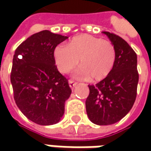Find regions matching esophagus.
<instances>
[{"label":"esophagus","instance_id":"obj_1","mask_svg":"<svg viewBox=\"0 0 151 151\" xmlns=\"http://www.w3.org/2000/svg\"><path fill=\"white\" fill-rule=\"evenodd\" d=\"M76 85H77V83L76 82H75L74 81H72V80H70L69 81V86H70V87L71 88V89H74L76 86Z\"/></svg>","mask_w":151,"mask_h":151}]
</instances>
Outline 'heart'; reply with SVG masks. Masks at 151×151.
<instances>
[{
	"label": "heart",
	"mask_w": 151,
	"mask_h": 151,
	"mask_svg": "<svg viewBox=\"0 0 151 151\" xmlns=\"http://www.w3.org/2000/svg\"><path fill=\"white\" fill-rule=\"evenodd\" d=\"M81 66L75 74L81 78L100 81L113 70L116 52L113 44L89 34L73 38L69 45L58 44L54 50V60L61 73L69 72L79 62Z\"/></svg>",
	"instance_id": "b5f03b06"
}]
</instances>
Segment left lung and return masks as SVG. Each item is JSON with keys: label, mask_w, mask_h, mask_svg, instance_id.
Returning a JSON list of instances; mask_svg holds the SVG:
<instances>
[{"label": "left lung", "mask_w": 151, "mask_h": 151, "mask_svg": "<svg viewBox=\"0 0 151 151\" xmlns=\"http://www.w3.org/2000/svg\"><path fill=\"white\" fill-rule=\"evenodd\" d=\"M116 59L111 73L96 85H88L90 93L86 109L91 121L97 125L119 122L133 107L137 95L139 73L137 55L124 39L109 32Z\"/></svg>", "instance_id": "8db88e82"}]
</instances>
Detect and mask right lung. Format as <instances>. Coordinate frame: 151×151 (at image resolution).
Wrapping results in <instances>:
<instances>
[{"instance_id": "right-lung-1", "label": "right lung", "mask_w": 151, "mask_h": 151, "mask_svg": "<svg viewBox=\"0 0 151 151\" xmlns=\"http://www.w3.org/2000/svg\"><path fill=\"white\" fill-rule=\"evenodd\" d=\"M67 38L44 30L27 38L15 51L11 72L14 100L35 124H55L65 113L71 89L57 70L54 50Z\"/></svg>"}]
</instances>
